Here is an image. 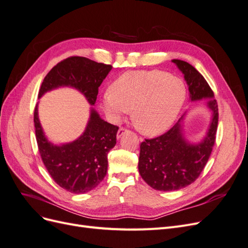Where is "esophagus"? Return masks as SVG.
I'll return each instance as SVG.
<instances>
[{"mask_svg":"<svg viewBox=\"0 0 248 248\" xmlns=\"http://www.w3.org/2000/svg\"><path fill=\"white\" fill-rule=\"evenodd\" d=\"M127 131H128V130L125 129V128H120V129L118 130V132H117V139L121 138V137L123 136V134H124L125 132H127Z\"/></svg>","mask_w":248,"mask_h":248,"instance_id":"esophagus-1","label":"esophagus"}]
</instances>
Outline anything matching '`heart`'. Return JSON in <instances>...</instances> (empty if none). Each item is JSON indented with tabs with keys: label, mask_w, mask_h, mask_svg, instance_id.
<instances>
[{
	"label": "heart",
	"mask_w": 248,
	"mask_h": 248,
	"mask_svg": "<svg viewBox=\"0 0 248 248\" xmlns=\"http://www.w3.org/2000/svg\"><path fill=\"white\" fill-rule=\"evenodd\" d=\"M186 99L184 81L161 70H131L120 76L101 97L112 123L131 110L132 121L146 136H159L175 123Z\"/></svg>",
	"instance_id": "1"
}]
</instances>
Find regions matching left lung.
Listing matches in <instances>:
<instances>
[{
  "mask_svg": "<svg viewBox=\"0 0 248 248\" xmlns=\"http://www.w3.org/2000/svg\"><path fill=\"white\" fill-rule=\"evenodd\" d=\"M171 62L183 73L190 101L208 99L205 104L211 111V120L205 136L197 142L185 138L186 112L168 132L141 142L140 175L152 188L161 191L179 190L196 181L212 152L218 124L217 102L204 77L189 63L177 59Z\"/></svg>",
  "mask_w": 248,
  "mask_h": 248,
  "instance_id": "left-lung-1",
  "label": "left lung"
}]
</instances>
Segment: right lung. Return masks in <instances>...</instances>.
Segmentation results:
<instances>
[{
    "instance_id": "1",
    "label": "right lung",
    "mask_w": 248,
    "mask_h": 248,
    "mask_svg": "<svg viewBox=\"0 0 248 248\" xmlns=\"http://www.w3.org/2000/svg\"><path fill=\"white\" fill-rule=\"evenodd\" d=\"M112 66L97 63L85 57H70L58 63L44 78L38 98L52 90L72 88L85 96L94 106L98 88ZM37 144L42 161L50 177L67 191L80 194L94 189L108 171V153L116 145L119 127L111 125L90 107L86 128L70 142L54 144L50 141L39 120L38 103L34 111Z\"/></svg>"
}]
</instances>
